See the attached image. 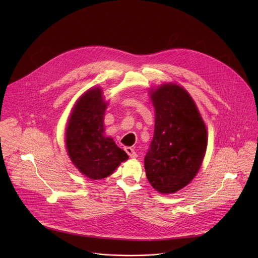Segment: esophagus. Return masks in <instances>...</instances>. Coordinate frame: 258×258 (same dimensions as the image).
I'll return each mask as SVG.
<instances>
[{"mask_svg": "<svg viewBox=\"0 0 258 258\" xmlns=\"http://www.w3.org/2000/svg\"><path fill=\"white\" fill-rule=\"evenodd\" d=\"M125 152L127 153V155L131 157V158H136L137 157V153L135 152V150L133 148H131V147H125L124 148Z\"/></svg>", "mask_w": 258, "mask_h": 258, "instance_id": "34e87169", "label": "esophagus"}]
</instances>
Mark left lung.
<instances>
[{"instance_id":"left-lung-1","label":"left lung","mask_w":258,"mask_h":258,"mask_svg":"<svg viewBox=\"0 0 258 258\" xmlns=\"http://www.w3.org/2000/svg\"><path fill=\"white\" fill-rule=\"evenodd\" d=\"M154 136L144 163L146 176L161 194L186 187L197 174L207 147V131L189 93L175 84L151 91Z\"/></svg>"}]
</instances>
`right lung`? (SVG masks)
Masks as SVG:
<instances>
[{"instance_id":"right-lung-1","label":"right lung","mask_w":258,"mask_h":258,"mask_svg":"<svg viewBox=\"0 0 258 258\" xmlns=\"http://www.w3.org/2000/svg\"><path fill=\"white\" fill-rule=\"evenodd\" d=\"M107 108L102 90L87 91L73 108L66 127V148L72 163L87 177L101 179L111 174L128 156L104 136L103 117Z\"/></svg>"}]
</instances>
